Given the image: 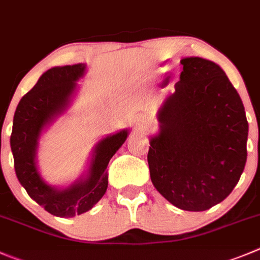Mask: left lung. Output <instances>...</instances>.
I'll return each mask as SVG.
<instances>
[{"instance_id":"1","label":"left lung","mask_w":260,"mask_h":260,"mask_svg":"<svg viewBox=\"0 0 260 260\" xmlns=\"http://www.w3.org/2000/svg\"><path fill=\"white\" fill-rule=\"evenodd\" d=\"M175 91L158 112L159 133L148 152L150 180L184 211L202 212L226 199L246 163L249 125L239 93L217 63L181 60Z\"/></svg>"}]
</instances>
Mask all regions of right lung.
I'll return each mask as SVG.
<instances>
[{
    "label": "right lung",
    "mask_w": 260,
    "mask_h": 260,
    "mask_svg": "<svg viewBox=\"0 0 260 260\" xmlns=\"http://www.w3.org/2000/svg\"><path fill=\"white\" fill-rule=\"evenodd\" d=\"M84 73V63L47 70L17 105L10 138L17 180L29 197L48 213L65 218L85 213L105 195L108 186V162L128 134L127 130H121L98 142L88 174L70 186L57 189L43 181L36 162L38 139L43 128L69 107L78 85L76 81Z\"/></svg>",
    "instance_id": "obj_1"
}]
</instances>
